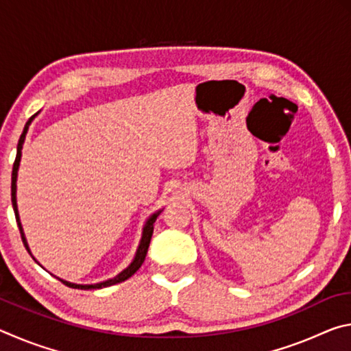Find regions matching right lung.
<instances>
[{
    "label": "right lung",
    "mask_w": 351,
    "mask_h": 351,
    "mask_svg": "<svg viewBox=\"0 0 351 351\" xmlns=\"http://www.w3.org/2000/svg\"><path fill=\"white\" fill-rule=\"evenodd\" d=\"M37 116L34 114L29 121L26 122L25 130H23V133L20 136V141H19V147H16V158H15V162H14V169H12V206H14V212H15V218H16V223H19V229H20V234H21V240L25 243V247L27 249V252L31 254V249L27 246V241H26V237L25 232H23V226L20 223V215H19V207H16V176H19V167H20V161H21V150H23V144H25V139H26V133L29 130V125H31L32 119ZM162 212V209H159L158 212H154L153 215L148 217V219L144 224V229H142V237H141V241H139V246H138V251H136V255L132 263H130L125 269L122 272H119L116 277L108 278V280L105 282H100V283H94V285H77V283H71L63 280V278H58L62 283L66 285L69 288H75V289H100V288H106V287H111V285H116V283H121V282H125L127 278L132 277L136 271H138L142 263H144L145 260V255L148 251V246H150V240H152V235H153V224L156 221V218L159 217V213ZM32 255V254H31ZM34 258V257H32ZM35 260V258H34Z\"/></svg>",
    "instance_id": "obj_1"
}]
</instances>
